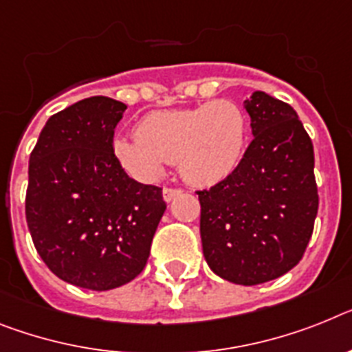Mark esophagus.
<instances>
[{"label": "esophagus", "instance_id": "1", "mask_svg": "<svg viewBox=\"0 0 352 352\" xmlns=\"http://www.w3.org/2000/svg\"><path fill=\"white\" fill-rule=\"evenodd\" d=\"M179 195H182V190H177V188H164L162 190V197L166 202H171L173 199H177Z\"/></svg>", "mask_w": 352, "mask_h": 352}]
</instances>
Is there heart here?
<instances>
[{
	"instance_id": "heart-1",
	"label": "heart",
	"mask_w": 352,
	"mask_h": 352,
	"mask_svg": "<svg viewBox=\"0 0 352 352\" xmlns=\"http://www.w3.org/2000/svg\"><path fill=\"white\" fill-rule=\"evenodd\" d=\"M249 120L231 100L190 109L155 111L141 118L135 138L116 135L112 153L129 173L155 181L164 162H177L191 184H217L240 166L247 148Z\"/></svg>"
}]
</instances>
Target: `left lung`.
I'll return each instance as SVG.
<instances>
[{
    "label": "left lung",
    "instance_id": "1",
    "mask_svg": "<svg viewBox=\"0 0 352 352\" xmlns=\"http://www.w3.org/2000/svg\"><path fill=\"white\" fill-rule=\"evenodd\" d=\"M254 140L231 175L197 191L204 258L217 276L254 286L302 259L318 211L315 155L297 112L254 91L243 102Z\"/></svg>",
    "mask_w": 352,
    "mask_h": 352
}]
</instances>
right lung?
Returning a JSON list of instances; mask_svg holds the SVG:
<instances>
[{
	"label": "right lung",
	"mask_w": 352,
	"mask_h": 352,
	"mask_svg": "<svg viewBox=\"0 0 352 352\" xmlns=\"http://www.w3.org/2000/svg\"><path fill=\"white\" fill-rule=\"evenodd\" d=\"M126 105L91 96L53 114L30 153L26 223L35 249L62 281L105 292L148 261L166 202L157 186L126 175L112 153Z\"/></svg>",
	"instance_id": "1"
}]
</instances>
